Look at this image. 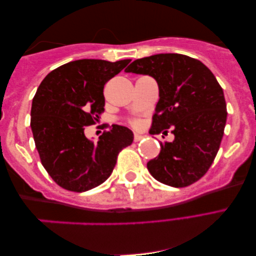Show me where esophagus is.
Returning <instances> with one entry per match:
<instances>
[{"label":"esophagus","mask_w":256,"mask_h":256,"mask_svg":"<svg viewBox=\"0 0 256 256\" xmlns=\"http://www.w3.org/2000/svg\"><path fill=\"white\" fill-rule=\"evenodd\" d=\"M144 136L143 135H140V134H135V136H134V140L135 142H140L143 140Z\"/></svg>","instance_id":"obj_1"}]
</instances>
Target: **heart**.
<instances>
[{"mask_svg": "<svg viewBox=\"0 0 256 256\" xmlns=\"http://www.w3.org/2000/svg\"><path fill=\"white\" fill-rule=\"evenodd\" d=\"M135 124H136V122H135Z\"/></svg>", "mask_w": 256, "mask_h": 256, "instance_id": "heart-1", "label": "heart"}]
</instances>
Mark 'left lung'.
Returning a JSON list of instances; mask_svg holds the SVG:
<instances>
[{
    "label": "left lung",
    "instance_id": "1",
    "mask_svg": "<svg viewBox=\"0 0 256 256\" xmlns=\"http://www.w3.org/2000/svg\"><path fill=\"white\" fill-rule=\"evenodd\" d=\"M126 72L148 74L158 86L150 135H174L148 162L150 174L164 185L186 187L206 174L222 140L227 106L224 90L202 62L178 53L138 58Z\"/></svg>",
    "mask_w": 256,
    "mask_h": 256
}]
</instances>
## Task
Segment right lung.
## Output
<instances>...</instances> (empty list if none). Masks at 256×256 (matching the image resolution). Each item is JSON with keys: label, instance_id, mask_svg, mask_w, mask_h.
Here are the masks:
<instances>
[{"label": "right lung", "instance_id": "right-lung-1", "mask_svg": "<svg viewBox=\"0 0 256 256\" xmlns=\"http://www.w3.org/2000/svg\"><path fill=\"white\" fill-rule=\"evenodd\" d=\"M129 62L71 61L51 71L34 96L30 127L42 164L66 190L82 192L103 184L120 150L132 143V132L119 124L108 127L98 143L84 132L104 111L106 82Z\"/></svg>", "mask_w": 256, "mask_h": 256}]
</instances>
